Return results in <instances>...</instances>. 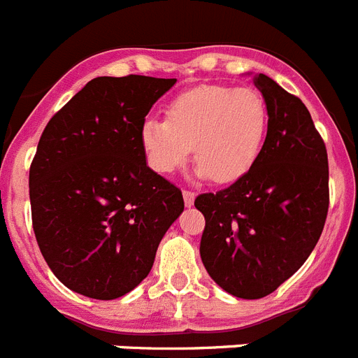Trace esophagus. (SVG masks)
I'll return each instance as SVG.
<instances>
[{
  "label": "esophagus",
  "mask_w": 358,
  "mask_h": 358,
  "mask_svg": "<svg viewBox=\"0 0 358 358\" xmlns=\"http://www.w3.org/2000/svg\"><path fill=\"white\" fill-rule=\"evenodd\" d=\"M182 199H185V204L190 208L194 206V201H195V194L190 190H182Z\"/></svg>",
  "instance_id": "34e87169"
}]
</instances>
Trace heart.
Returning <instances> with one entry per match:
<instances>
[{
    "label": "heart",
    "instance_id": "1",
    "mask_svg": "<svg viewBox=\"0 0 358 358\" xmlns=\"http://www.w3.org/2000/svg\"><path fill=\"white\" fill-rule=\"evenodd\" d=\"M268 132L266 101L253 88L201 85L173 97L163 119L139 130L143 155L154 172H176L194 150L197 172L230 185L252 170Z\"/></svg>",
    "mask_w": 358,
    "mask_h": 358
}]
</instances>
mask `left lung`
I'll return each instance as SVG.
<instances>
[{
  "label": "left lung",
  "instance_id": "left-lung-1",
  "mask_svg": "<svg viewBox=\"0 0 358 358\" xmlns=\"http://www.w3.org/2000/svg\"><path fill=\"white\" fill-rule=\"evenodd\" d=\"M268 106V132L248 173L201 194V259L213 280L239 299L279 288L315 248L329 206L328 152L306 105L264 74L253 78Z\"/></svg>",
  "mask_w": 358,
  "mask_h": 358
}]
</instances>
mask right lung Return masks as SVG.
<instances>
[{
  "instance_id": "obj_1",
  "label": "right lung",
  "mask_w": 358,
  "mask_h": 358,
  "mask_svg": "<svg viewBox=\"0 0 358 358\" xmlns=\"http://www.w3.org/2000/svg\"><path fill=\"white\" fill-rule=\"evenodd\" d=\"M176 79L96 78L52 115L30 164L32 228L72 292L112 301L152 270L185 210L181 190L146 166L139 130Z\"/></svg>"
}]
</instances>
